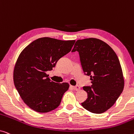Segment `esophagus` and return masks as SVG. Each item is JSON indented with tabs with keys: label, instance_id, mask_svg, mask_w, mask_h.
Returning a JSON list of instances; mask_svg holds the SVG:
<instances>
[{
	"label": "esophagus",
	"instance_id": "34e87169",
	"mask_svg": "<svg viewBox=\"0 0 134 134\" xmlns=\"http://www.w3.org/2000/svg\"><path fill=\"white\" fill-rule=\"evenodd\" d=\"M71 87L72 88V89H74V90H76V91H78L80 89V87L79 85H76V86H71Z\"/></svg>",
	"mask_w": 134,
	"mask_h": 134
}]
</instances>
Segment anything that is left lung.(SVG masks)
<instances>
[{
	"instance_id": "8db88e82",
	"label": "left lung",
	"mask_w": 134,
	"mask_h": 134,
	"mask_svg": "<svg viewBox=\"0 0 134 134\" xmlns=\"http://www.w3.org/2000/svg\"><path fill=\"white\" fill-rule=\"evenodd\" d=\"M79 52L83 72L90 76L92 85L83 87L88 98L81 104L88 111L102 113L109 109L124 89L120 62L111 47L94 38L79 40L72 52Z\"/></svg>"
}]
</instances>
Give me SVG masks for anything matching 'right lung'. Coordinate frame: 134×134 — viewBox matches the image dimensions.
<instances>
[{
	"label": "right lung",
	"instance_id": "right-lung-1",
	"mask_svg": "<svg viewBox=\"0 0 134 134\" xmlns=\"http://www.w3.org/2000/svg\"><path fill=\"white\" fill-rule=\"evenodd\" d=\"M75 41L38 38L20 54L14 66V83L22 99L30 109L47 113L59 106L69 85L51 81L46 72L70 52Z\"/></svg>",
	"mask_w": 134,
	"mask_h": 134
}]
</instances>
